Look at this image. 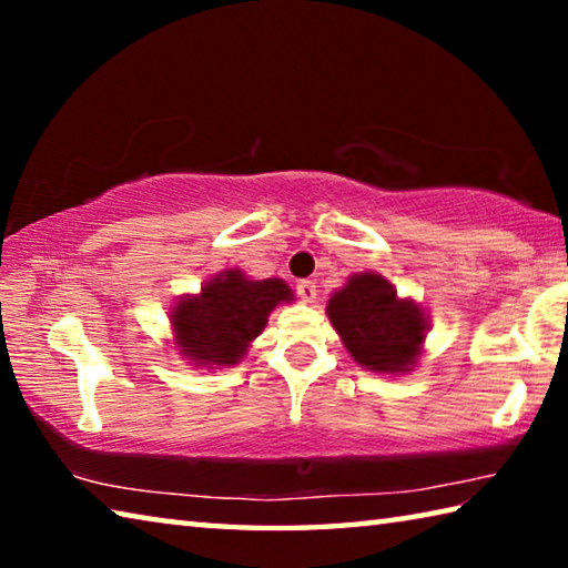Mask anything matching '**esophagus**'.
Returning a JSON list of instances; mask_svg holds the SVG:
<instances>
[{
  "mask_svg": "<svg viewBox=\"0 0 568 568\" xmlns=\"http://www.w3.org/2000/svg\"><path fill=\"white\" fill-rule=\"evenodd\" d=\"M297 295H301L305 303H313L315 295H318V285H315L313 281H301L297 283Z\"/></svg>",
  "mask_w": 568,
  "mask_h": 568,
  "instance_id": "esophagus-1",
  "label": "esophagus"
}]
</instances>
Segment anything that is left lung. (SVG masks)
<instances>
[{
  "instance_id": "8db88e82",
  "label": "left lung",
  "mask_w": 568,
  "mask_h": 568,
  "mask_svg": "<svg viewBox=\"0 0 568 568\" xmlns=\"http://www.w3.org/2000/svg\"><path fill=\"white\" fill-rule=\"evenodd\" d=\"M328 318L353 361L381 373L408 371L426 335L420 307L400 301L390 283L376 273L353 275L328 301Z\"/></svg>"
}]
</instances>
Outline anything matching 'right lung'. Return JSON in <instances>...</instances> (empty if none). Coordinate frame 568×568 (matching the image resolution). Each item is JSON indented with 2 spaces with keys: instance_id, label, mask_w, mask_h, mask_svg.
Returning a JSON list of instances; mask_svg holds the SVG:
<instances>
[{
  "instance_id": "add662e5",
  "label": "right lung",
  "mask_w": 568,
  "mask_h": 568,
  "mask_svg": "<svg viewBox=\"0 0 568 568\" xmlns=\"http://www.w3.org/2000/svg\"><path fill=\"white\" fill-rule=\"evenodd\" d=\"M291 297V287L277 277L247 281L240 271H225L203 293L175 305L178 348L207 368L233 365L245 355L247 343L263 333L273 307Z\"/></svg>"
}]
</instances>
